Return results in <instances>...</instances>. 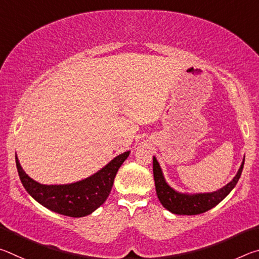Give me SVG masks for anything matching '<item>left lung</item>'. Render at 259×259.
<instances>
[{"label":"left lung","mask_w":259,"mask_h":259,"mask_svg":"<svg viewBox=\"0 0 259 259\" xmlns=\"http://www.w3.org/2000/svg\"><path fill=\"white\" fill-rule=\"evenodd\" d=\"M244 164V159L242 164L236 176L221 190L212 193H203V194H194L187 195L182 194L174 191L168 184L165 183L163 175H162L159 162L156 161L155 157H153V174H154V182H155V190L157 198L160 202L165 209L169 211L178 214H199L208 211L214 205H217L221 201L224 200L229 193L233 190L234 186L238 183L239 178L242 172Z\"/></svg>","instance_id":"8db88e82"}]
</instances>
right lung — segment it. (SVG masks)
I'll use <instances>...</instances> for the list:
<instances>
[{"label": "right lung", "mask_w": 259, "mask_h": 259, "mask_svg": "<svg viewBox=\"0 0 259 259\" xmlns=\"http://www.w3.org/2000/svg\"><path fill=\"white\" fill-rule=\"evenodd\" d=\"M128 156L129 152H124L94 176L68 185H42L25 174L17 156L16 164L26 191L37 202L65 216L83 217L94 212L106 201L117 170Z\"/></svg>", "instance_id": "1"}]
</instances>
